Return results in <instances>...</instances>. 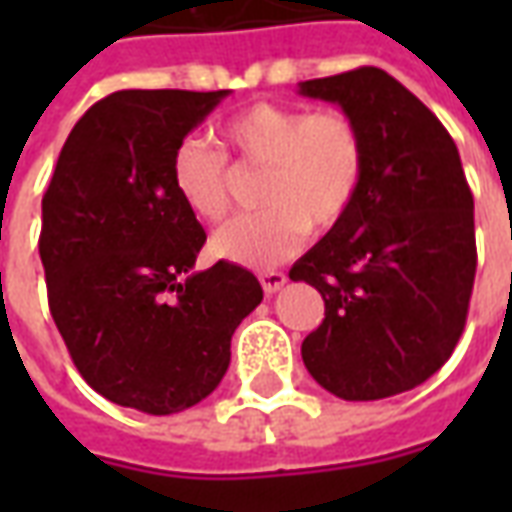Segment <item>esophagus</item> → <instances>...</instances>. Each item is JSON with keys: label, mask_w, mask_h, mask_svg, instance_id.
<instances>
[{"label": "esophagus", "mask_w": 512, "mask_h": 512, "mask_svg": "<svg viewBox=\"0 0 512 512\" xmlns=\"http://www.w3.org/2000/svg\"><path fill=\"white\" fill-rule=\"evenodd\" d=\"M285 282H288V277H285L282 271H263V274H260V285H263V290H266L268 296L285 288Z\"/></svg>", "instance_id": "esophagus-1"}]
</instances>
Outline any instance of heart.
Segmentation results:
<instances>
[{"label": "heart", "mask_w": 512, "mask_h": 512, "mask_svg": "<svg viewBox=\"0 0 512 512\" xmlns=\"http://www.w3.org/2000/svg\"><path fill=\"white\" fill-rule=\"evenodd\" d=\"M238 164L266 167L263 211L227 222L213 235V255L235 266L271 268L296 255L310 224L332 230L345 219L365 180L367 147L354 117L340 109L252 104L222 126ZM172 189L197 219L219 222L230 208V169L202 139L172 153Z\"/></svg>", "instance_id": "heart-1"}]
</instances>
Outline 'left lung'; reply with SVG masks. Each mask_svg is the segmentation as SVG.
<instances>
[{
    "label": "left lung",
    "mask_w": 512,
    "mask_h": 512,
    "mask_svg": "<svg viewBox=\"0 0 512 512\" xmlns=\"http://www.w3.org/2000/svg\"><path fill=\"white\" fill-rule=\"evenodd\" d=\"M299 95L340 106L367 147L351 211L290 268L326 304L301 359L343 400L400 395L450 359L466 326L477 249L458 147L381 68L310 79Z\"/></svg>",
    "instance_id": "left-lung-1"
}]
</instances>
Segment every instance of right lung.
<instances>
[{
	"label": "right lung",
	"mask_w": 512,
	"mask_h": 512,
	"mask_svg": "<svg viewBox=\"0 0 512 512\" xmlns=\"http://www.w3.org/2000/svg\"><path fill=\"white\" fill-rule=\"evenodd\" d=\"M230 90H120L73 126L43 194L40 260L51 318L98 395L178 414L230 367L238 323L263 301L252 271L219 260L172 189V153Z\"/></svg>",
	"instance_id": "obj_1"
}]
</instances>
